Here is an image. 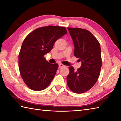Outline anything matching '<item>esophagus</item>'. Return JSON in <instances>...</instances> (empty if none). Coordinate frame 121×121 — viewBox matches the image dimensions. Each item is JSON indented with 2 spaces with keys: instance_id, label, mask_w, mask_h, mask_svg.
<instances>
[{
  "instance_id": "1",
  "label": "esophagus",
  "mask_w": 121,
  "mask_h": 121,
  "mask_svg": "<svg viewBox=\"0 0 121 121\" xmlns=\"http://www.w3.org/2000/svg\"><path fill=\"white\" fill-rule=\"evenodd\" d=\"M65 67V65H62V64H59V67L61 68H63Z\"/></svg>"
}]
</instances>
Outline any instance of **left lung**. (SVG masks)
Wrapping results in <instances>:
<instances>
[{
    "label": "left lung",
    "mask_w": 121,
    "mask_h": 121,
    "mask_svg": "<svg viewBox=\"0 0 121 121\" xmlns=\"http://www.w3.org/2000/svg\"><path fill=\"white\" fill-rule=\"evenodd\" d=\"M74 46V56L82 65L75 71L69 67L68 87L75 93L89 91L98 81L102 67L100 44L91 32L81 28H68Z\"/></svg>",
    "instance_id": "1"
}]
</instances>
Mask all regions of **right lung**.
Here are the masks:
<instances>
[{
  "instance_id": "1",
  "label": "right lung",
  "mask_w": 121,
  "mask_h": 121,
  "mask_svg": "<svg viewBox=\"0 0 121 121\" xmlns=\"http://www.w3.org/2000/svg\"><path fill=\"white\" fill-rule=\"evenodd\" d=\"M66 34L65 27L49 26L37 28L25 38L18 56L19 69L29 89L41 91L50 84L59 65L49 63L44 56L51 50L56 40Z\"/></svg>"
}]
</instances>
